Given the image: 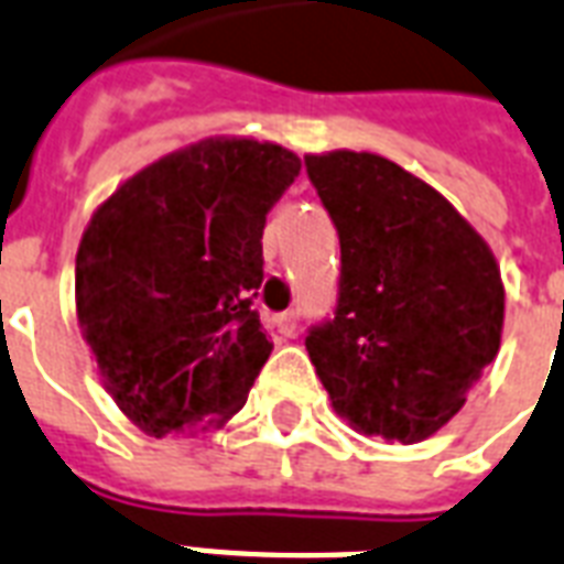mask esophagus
I'll return each mask as SVG.
<instances>
[{
	"label": "esophagus",
	"instance_id": "1",
	"mask_svg": "<svg viewBox=\"0 0 564 564\" xmlns=\"http://www.w3.org/2000/svg\"><path fill=\"white\" fill-rule=\"evenodd\" d=\"M296 323H300V312H285L276 317V329L282 332V335H294Z\"/></svg>",
	"mask_w": 564,
	"mask_h": 564
}]
</instances>
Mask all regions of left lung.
<instances>
[{"label":"left lung","instance_id":"left-lung-1","mask_svg":"<svg viewBox=\"0 0 564 564\" xmlns=\"http://www.w3.org/2000/svg\"><path fill=\"white\" fill-rule=\"evenodd\" d=\"M341 241L335 317L305 350L352 430L417 444L459 412L503 332L482 235L423 178L373 152L305 155Z\"/></svg>","mask_w":564,"mask_h":564}]
</instances>
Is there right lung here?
<instances>
[{"label": "right lung", "mask_w": 564, "mask_h": 564, "mask_svg": "<svg viewBox=\"0 0 564 564\" xmlns=\"http://www.w3.org/2000/svg\"><path fill=\"white\" fill-rule=\"evenodd\" d=\"M300 176L294 152L205 138L126 178L76 252V314L105 391L147 435L229 421L273 344L252 296L268 212Z\"/></svg>", "instance_id": "add662e5"}]
</instances>
